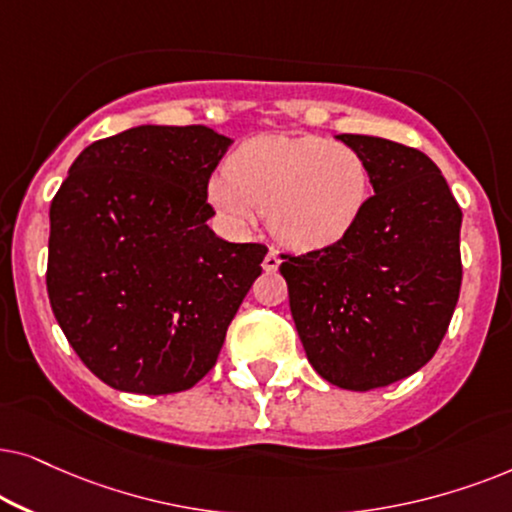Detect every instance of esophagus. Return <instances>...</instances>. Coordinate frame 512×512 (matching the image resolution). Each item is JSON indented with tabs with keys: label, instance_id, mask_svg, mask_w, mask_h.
Instances as JSON below:
<instances>
[{
	"label": "esophagus",
	"instance_id": "obj_1",
	"mask_svg": "<svg viewBox=\"0 0 512 512\" xmlns=\"http://www.w3.org/2000/svg\"><path fill=\"white\" fill-rule=\"evenodd\" d=\"M262 267H264V271H267V274H274V271L281 267V257H278V252L274 248L267 252V257H264Z\"/></svg>",
	"mask_w": 512,
	"mask_h": 512
}]
</instances>
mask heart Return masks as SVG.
I'll use <instances>...</instances> for the list:
<instances>
[{
    "label": "heart",
    "mask_w": 512,
    "mask_h": 512,
    "mask_svg": "<svg viewBox=\"0 0 512 512\" xmlns=\"http://www.w3.org/2000/svg\"><path fill=\"white\" fill-rule=\"evenodd\" d=\"M208 201L231 229L267 208L269 231L292 250H320L351 234L370 201V170L356 149L316 135H257L208 182Z\"/></svg>",
    "instance_id": "b5f03b06"
}]
</instances>
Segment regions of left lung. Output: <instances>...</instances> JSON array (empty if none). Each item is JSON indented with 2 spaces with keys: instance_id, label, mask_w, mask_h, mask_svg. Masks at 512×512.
Returning a JSON list of instances; mask_svg holds the SVG:
<instances>
[{
  "instance_id": "left-lung-1",
  "label": "left lung",
  "mask_w": 512,
  "mask_h": 512,
  "mask_svg": "<svg viewBox=\"0 0 512 512\" xmlns=\"http://www.w3.org/2000/svg\"><path fill=\"white\" fill-rule=\"evenodd\" d=\"M363 156L374 194L349 236L281 255L290 311L320 377L370 391L435 356L461 290V208L424 152L337 135Z\"/></svg>"
}]
</instances>
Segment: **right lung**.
Listing matches in <instances>:
<instances>
[{
  "label": "right lung",
  "mask_w": 512,
  "mask_h": 512,
  "mask_svg": "<svg viewBox=\"0 0 512 512\" xmlns=\"http://www.w3.org/2000/svg\"><path fill=\"white\" fill-rule=\"evenodd\" d=\"M229 138L138 126L88 145L51 201L46 290L67 342L117 391L166 395L213 370L267 245L208 220Z\"/></svg>",
  "instance_id": "right-lung-1"
}]
</instances>
